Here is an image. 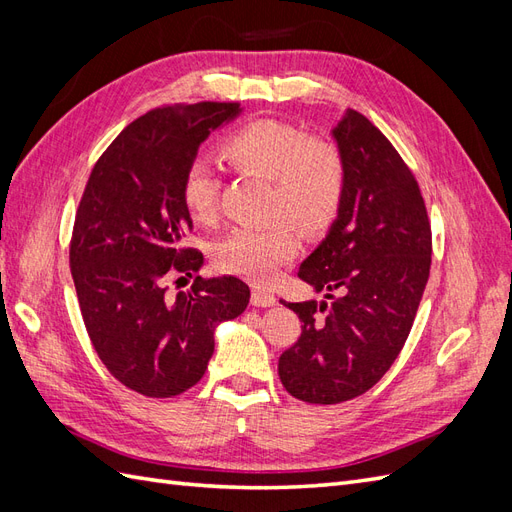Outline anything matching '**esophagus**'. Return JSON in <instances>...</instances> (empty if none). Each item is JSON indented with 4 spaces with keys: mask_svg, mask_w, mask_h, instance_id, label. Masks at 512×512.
Returning <instances> with one entry per match:
<instances>
[{
    "mask_svg": "<svg viewBox=\"0 0 512 512\" xmlns=\"http://www.w3.org/2000/svg\"><path fill=\"white\" fill-rule=\"evenodd\" d=\"M275 297L271 292H265V290H254L252 292V305L254 307H271V305H275Z\"/></svg>",
    "mask_w": 512,
    "mask_h": 512,
    "instance_id": "1",
    "label": "esophagus"
}]
</instances>
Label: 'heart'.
<instances>
[{
	"instance_id": "obj_1",
	"label": "heart",
	"mask_w": 512,
	"mask_h": 512,
	"mask_svg": "<svg viewBox=\"0 0 512 512\" xmlns=\"http://www.w3.org/2000/svg\"><path fill=\"white\" fill-rule=\"evenodd\" d=\"M222 160L241 175L269 181V218L290 220L305 235L327 228L344 203L348 166L344 151L324 136H307L288 121L243 123L220 143ZM218 179L194 160L181 179V200L192 220L209 224L218 213ZM299 250L294 230L277 220L262 228H235L215 245V265L252 284H269Z\"/></svg>"
}]
</instances>
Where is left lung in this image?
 <instances>
[{"label": "left lung", "mask_w": 512, "mask_h": 512, "mask_svg": "<svg viewBox=\"0 0 512 512\" xmlns=\"http://www.w3.org/2000/svg\"><path fill=\"white\" fill-rule=\"evenodd\" d=\"M333 138L348 166L344 203L327 239L299 269L301 280L327 292L331 303H284L303 324L277 365L292 397L322 406L363 395L389 371L431 267L425 200L389 138L352 108Z\"/></svg>", "instance_id": "1"}]
</instances>
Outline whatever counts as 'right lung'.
Instances as JSON below:
<instances>
[{
    "label": "right lung",
    "mask_w": 512,
    "mask_h": 512,
    "mask_svg": "<svg viewBox=\"0 0 512 512\" xmlns=\"http://www.w3.org/2000/svg\"><path fill=\"white\" fill-rule=\"evenodd\" d=\"M239 113L237 102H198L138 117L96 162L76 211L70 269L85 329L106 369L145 397L192 389L215 327L250 303L232 275L196 277L175 299L164 286L170 273L203 267V254L181 243L192 228L181 179L200 143Z\"/></svg>",
    "instance_id": "1"
}]
</instances>
